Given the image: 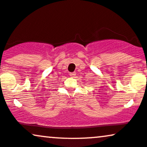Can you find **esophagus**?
<instances>
[{
	"mask_svg": "<svg viewBox=\"0 0 147 147\" xmlns=\"http://www.w3.org/2000/svg\"><path fill=\"white\" fill-rule=\"evenodd\" d=\"M69 76L71 77H74L76 76V73L75 72H70Z\"/></svg>",
	"mask_w": 147,
	"mask_h": 147,
	"instance_id": "1",
	"label": "esophagus"
}]
</instances>
